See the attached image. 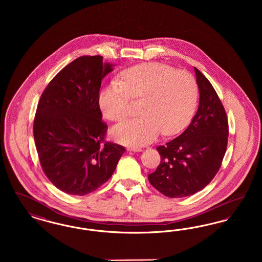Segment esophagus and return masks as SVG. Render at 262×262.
Instances as JSON below:
<instances>
[{
    "label": "esophagus",
    "instance_id": "obj_1",
    "mask_svg": "<svg viewBox=\"0 0 262 262\" xmlns=\"http://www.w3.org/2000/svg\"><path fill=\"white\" fill-rule=\"evenodd\" d=\"M127 150H128V151H133V152H140L142 149L139 148V147H128Z\"/></svg>",
    "mask_w": 262,
    "mask_h": 262
}]
</instances>
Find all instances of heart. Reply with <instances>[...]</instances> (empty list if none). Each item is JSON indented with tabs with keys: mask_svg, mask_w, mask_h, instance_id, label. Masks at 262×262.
<instances>
[{
	"mask_svg": "<svg viewBox=\"0 0 262 262\" xmlns=\"http://www.w3.org/2000/svg\"><path fill=\"white\" fill-rule=\"evenodd\" d=\"M122 80L113 79L99 93L104 117L122 122L129 115L132 99H143L142 117L113 127L117 141L130 146H143L160 133L172 136L183 129L196 107L199 88L192 75L176 71L162 62H144L126 69Z\"/></svg>",
	"mask_w": 262,
	"mask_h": 262,
	"instance_id": "heart-1",
	"label": "heart"
}]
</instances>
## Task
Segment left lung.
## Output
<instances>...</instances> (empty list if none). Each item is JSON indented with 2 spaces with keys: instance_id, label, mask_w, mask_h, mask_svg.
I'll use <instances>...</instances> for the list:
<instances>
[{
  "instance_id": "8db88e82",
  "label": "left lung",
  "mask_w": 262,
  "mask_h": 262,
  "mask_svg": "<svg viewBox=\"0 0 262 262\" xmlns=\"http://www.w3.org/2000/svg\"><path fill=\"white\" fill-rule=\"evenodd\" d=\"M200 105L187 129L158 146L161 162L150 184L168 198H186L206 187L218 173L227 149L229 126L224 106L210 81L194 68Z\"/></svg>"
}]
</instances>
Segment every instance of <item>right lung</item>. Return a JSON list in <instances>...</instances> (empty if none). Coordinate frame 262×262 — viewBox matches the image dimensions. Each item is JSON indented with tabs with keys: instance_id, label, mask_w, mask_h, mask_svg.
I'll return each mask as SVG.
<instances>
[{
	"instance_id": "add662e5",
	"label": "right lung",
	"mask_w": 262,
	"mask_h": 262,
	"mask_svg": "<svg viewBox=\"0 0 262 262\" xmlns=\"http://www.w3.org/2000/svg\"><path fill=\"white\" fill-rule=\"evenodd\" d=\"M113 71L101 56H81L51 80L38 102L33 135L43 172L66 193L85 195L112 176L125 149L105 141L101 81Z\"/></svg>"
}]
</instances>
